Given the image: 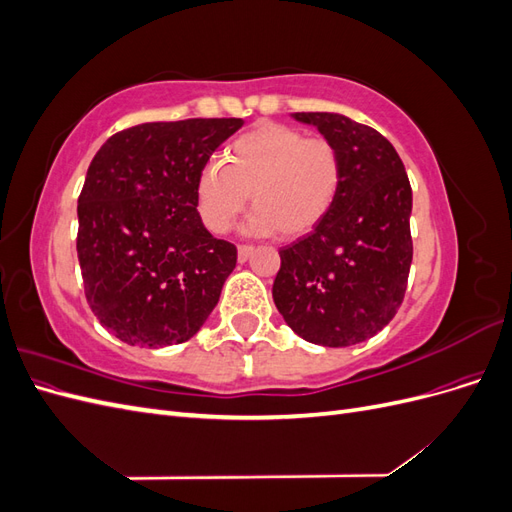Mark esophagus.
<instances>
[{
    "label": "esophagus",
    "instance_id": "1",
    "mask_svg": "<svg viewBox=\"0 0 512 512\" xmlns=\"http://www.w3.org/2000/svg\"><path fill=\"white\" fill-rule=\"evenodd\" d=\"M252 254H254V247L252 245H239V250H237L239 262H247Z\"/></svg>",
    "mask_w": 512,
    "mask_h": 512
}]
</instances>
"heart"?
Segmentation results:
<instances>
[{
    "instance_id": "b5f03b06",
    "label": "heart",
    "mask_w": 512,
    "mask_h": 512,
    "mask_svg": "<svg viewBox=\"0 0 512 512\" xmlns=\"http://www.w3.org/2000/svg\"><path fill=\"white\" fill-rule=\"evenodd\" d=\"M224 160L205 164L196 179L198 215L213 235L235 224L252 194L247 230L303 237L327 218L344 181L342 156L331 141L305 138L275 121H262L235 138Z\"/></svg>"
}]
</instances>
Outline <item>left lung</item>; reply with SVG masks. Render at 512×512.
<instances>
[{
	"label": "left lung",
	"mask_w": 512,
	"mask_h": 512,
	"mask_svg": "<svg viewBox=\"0 0 512 512\" xmlns=\"http://www.w3.org/2000/svg\"><path fill=\"white\" fill-rule=\"evenodd\" d=\"M331 141L344 166L333 209L280 252L273 301L288 327L327 348L374 337L404 301L412 262V188L395 147L339 113H292Z\"/></svg>",
	"instance_id": "1"
}]
</instances>
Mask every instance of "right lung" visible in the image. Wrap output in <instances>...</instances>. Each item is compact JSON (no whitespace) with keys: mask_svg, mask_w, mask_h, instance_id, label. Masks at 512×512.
<instances>
[{"mask_svg":"<svg viewBox=\"0 0 512 512\" xmlns=\"http://www.w3.org/2000/svg\"><path fill=\"white\" fill-rule=\"evenodd\" d=\"M243 119L141 123L113 134L79 196L85 297L128 346L188 342L220 301L237 247L215 239L196 211V179Z\"/></svg>","mask_w":512,"mask_h":512,"instance_id":"add662e5","label":"right lung"}]
</instances>
